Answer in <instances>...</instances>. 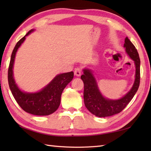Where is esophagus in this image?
Masks as SVG:
<instances>
[{
	"mask_svg": "<svg viewBox=\"0 0 151 151\" xmlns=\"http://www.w3.org/2000/svg\"><path fill=\"white\" fill-rule=\"evenodd\" d=\"M81 73H82V70L81 69L79 68V67H77V68H76L75 69V71H74V74H75V75L76 76H80L81 75Z\"/></svg>",
	"mask_w": 151,
	"mask_h": 151,
	"instance_id": "esophagus-1",
	"label": "esophagus"
}]
</instances>
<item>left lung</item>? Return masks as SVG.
Listing matches in <instances>:
<instances>
[{
    "instance_id": "8db88e82",
    "label": "left lung",
    "mask_w": 151,
    "mask_h": 151,
    "mask_svg": "<svg viewBox=\"0 0 151 151\" xmlns=\"http://www.w3.org/2000/svg\"><path fill=\"white\" fill-rule=\"evenodd\" d=\"M125 52L134 61L135 65V79L132 88L123 97L117 99L105 97L99 89L98 83L93 70L88 68L83 69L81 79L84 82V101L86 108L99 117H106L119 114L132 100L138 89L140 81V59L138 52L127 37L125 38Z\"/></svg>"
}]
</instances>
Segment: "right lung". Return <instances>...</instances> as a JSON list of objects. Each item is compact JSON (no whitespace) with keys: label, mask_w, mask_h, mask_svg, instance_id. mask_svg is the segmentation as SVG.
Instances as JSON below:
<instances>
[{"label":"right lung","mask_w":151,"mask_h":151,"mask_svg":"<svg viewBox=\"0 0 151 151\" xmlns=\"http://www.w3.org/2000/svg\"><path fill=\"white\" fill-rule=\"evenodd\" d=\"M34 31L32 29L28 32L18 41L13 50L8 69V84L15 101L24 111L35 115H49L56 111L60 106L61 95L66 86L73 80L74 73L58 74L49 84L36 92L24 91L19 88L14 75L15 55L26 37Z\"/></svg>","instance_id":"obj_1"}]
</instances>
